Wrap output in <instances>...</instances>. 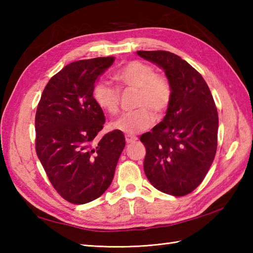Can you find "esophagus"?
Listing matches in <instances>:
<instances>
[{
  "instance_id": "obj_1",
  "label": "esophagus",
  "mask_w": 253,
  "mask_h": 253,
  "mask_svg": "<svg viewBox=\"0 0 253 253\" xmlns=\"http://www.w3.org/2000/svg\"><path fill=\"white\" fill-rule=\"evenodd\" d=\"M126 142L128 143V144H130V143H135L137 140H138V138L136 137V136H131V135H126Z\"/></svg>"
}]
</instances>
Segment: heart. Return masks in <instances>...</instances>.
I'll return each mask as SVG.
<instances>
[{"label":"heart","mask_w":253,"mask_h":253,"mask_svg":"<svg viewBox=\"0 0 253 253\" xmlns=\"http://www.w3.org/2000/svg\"><path fill=\"white\" fill-rule=\"evenodd\" d=\"M117 82L124 89L137 90L135 107L137 110L123 114L112 122L113 130L128 135L142 131L153 124L154 117H162L173 98V89L169 79L157 74L149 64L140 61H131L123 66L115 75ZM92 96L101 110L116 114L120 109L121 94L114 85L105 80H99L94 84Z\"/></svg>","instance_id":"b5f03b06"}]
</instances>
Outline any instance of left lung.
<instances>
[{
	"label": "left lung",
	"mask_w": 253,
	"mask_h": 253,
	"mask_svg": "<svg viewBox=\"0 0 253 253\" xmlns=\"http://www.w3.org/2000/svg\"><path fill=\"white\" fill-rule=\"evenodd\" d=\"M163 68L173 98L163 121L143 133V169L154 188L175 197L201 184L217 147L218 115L206 80L190 64L168 51H137Z\"/></svg>",
	"instance_id": "left-lung-1"
}]
</instances>
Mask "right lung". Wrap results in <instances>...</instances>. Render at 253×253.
I'll use <instances>...</instances> for the list:
<instances>
[{"label": "right lung", "instance_id": "right-lung-1", "mask_svg": "<svg viewBox=\"0 0 253 253\" xmlns=\"http://www.w3.org/2000/svg\"><path fill=\"white\" fill-rule=\"evenodd\" d=\"M114 60L96 57L68 64L49 80L37 107V155L54 189L74 204L103 195L126 144L117 130L95 139L105 117L92 90Z\"/></svg>", "mask_w": 253, "mask_h": 253}]
</instances>
